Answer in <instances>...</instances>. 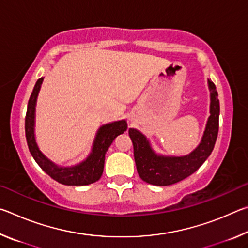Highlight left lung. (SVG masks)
Segmentation results:
<instances>
[{
    "label": "left lung",
    "mask_w": 248,
    "mask_h": 248,
    "mask_svg": "<svg viewBox=\"0 0 248 248\" xmlns=\"http://www.w3.org/2000/svg\"><path fill=\"white\" fill-rule=\"evenodd\" d=\"M210 90V117L200 144L185 156H163L151 148L149 140L139 130L130 128L133 155L138 174L143 182L155 186H169L194 174L203 164L215 148L219 132L220 103L215 83L208 79Z\"/></svg>",
    "instance_id": "left-lung-1"
}]
</instances>
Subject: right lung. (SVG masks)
Segmentation results:
<instances>
[{"label":"right lung","mask_w":248,"mask_h":248,"mask_svg":"<svg viewBox=\"0 0 248 248\" xmlns=\"http://www.w3.org/2000/svg\"><path fill=\"white\" fill-rule=\"evenodd\" d=\"M43 81L44 78H40L35 84L28 100L26 118H25V133H26L27 145L31 154L41 170L58 183L68 186H85L97 182L102 177L104 170L105 154L112 141L127 130V121L119 120L102 125L96 133L92 152L85 161L71 167L58 166L43 154L35 139V107Z\"/></svg>","instance_id":"add662e5"}]
</instances>
